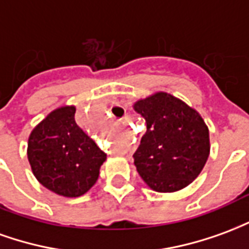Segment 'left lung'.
Masks as SVG:
<instances>
[{"label": "left lung", "instance_id": "8db88e82", "mask_svg": "<svg viewBox=\"0 0 249 249\" xmlns=\"http://www.w3.org/2000/svg\"><path fill=\"white\" fill-rule=\"evenodd\" d=\"M133 109L146 123L145 135L133 153L141 178L156 192L188 187L201 173L211 151L203 117L167 92L137 100Z\"/></svg>", "mask_w": 249, "mask_h": 249}]
</instances>
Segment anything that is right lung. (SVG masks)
<instances>
[{
	"label": "right lung",
	"mask_w": 249,
	"mask_h": 249,
	"mask_svg": "<svg viewBox=\"0 0 249 249\" xmlns=\"http://www.w3.org/2000/svg\"><path fill=\"white\" fill-rule=\"evenodd\" d=\"M74 114V105L52 110L28 140V160L36 178L64 197L87 193L107 160V155L77 125Z\"/></svg>",
	"instance_id": "right-lung-1"
}]
</instances>
